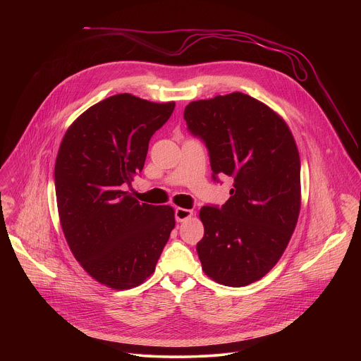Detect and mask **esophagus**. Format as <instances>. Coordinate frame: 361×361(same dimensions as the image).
<instances>
[{
  "label": "esophagus",
  "instance_id": "1",
  "mask_svg": "<svg viewBox=\"0 0 361 361\" xmlns=\"http://www.w3.org/2000/svg\"><path fill=\"white\" fill-rule=\"evenodd\" d=\"M191 216H192V212H191V210L181 209V207H177V209H176V220H177L178 223L185 221V220L190 219Z\"/></svg>",
  "mask_w": 361,
  "mask_h": 361
}]
</instances>
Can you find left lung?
Wrapping results in <instances>:
<instances>
[{"instance_id":"1","label":"left lung","mask_w":361,"mask_h":361,"mask_svg":"<svg viewBox=\"0 0 361 361\" xmlns=\"http://www.w3.org/2000/svg\"><path fill=\"white\" fill-rule=\"evenodd\" d=\"M184 120L209 148L213 178L228 176L234 181L226 204L200 210L201 267L220 284H251L277 264L298 220L294 137L276 111L243 92L192 101Z\"/></svg>"}]
</instances>
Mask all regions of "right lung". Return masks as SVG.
<instances>
[{
	"label": "right lung",
	"instance_id": "obj_1",
	"mask_svg": "<svg viewBox=\"0 0 361 361\" xmlns=\"http://www.w3.org/2000/svg\"><path fill=\"white\" fill-rule=\"evenodd\" d=\"M174 107L117 94L84 111L61 141L54 169L60 223L75 260L110 288L144 283L176 226L170 205L140 204L124 191Z\"/></svg>",
	"mask_w": 361,
	"mask_h": 361
}]
</instances>
